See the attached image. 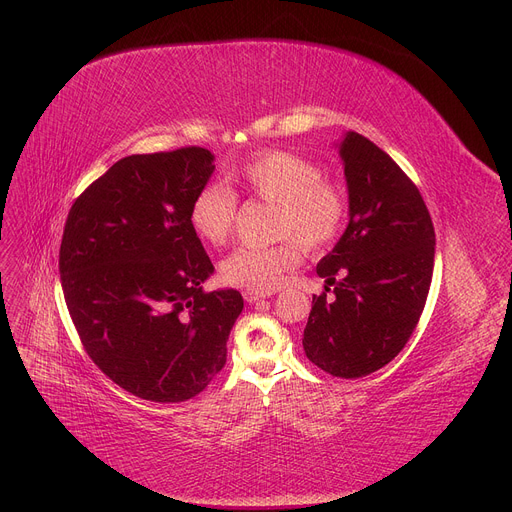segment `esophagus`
Listing matches in <instances>:
<instances>
[{"label":"esophagus","instance_id":"34e87169","mask_svg":"<svg viewBox=\"0 0 512 512\" xmlns=\"http://www.w3.org/2000/svg\"><path fill=\"white\" fill-rule=\"evenodd\" d=\"M270 295H273V291H254V289H246L244 291V299H246L248 304L262 302V299H268Z\"/></svg>","mask_w":512,"mask_h":512}]
</instances>
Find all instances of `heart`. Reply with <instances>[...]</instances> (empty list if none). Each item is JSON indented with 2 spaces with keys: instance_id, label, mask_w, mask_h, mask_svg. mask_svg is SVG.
<instances>
[{
  "instance_id": "obj_1",
  "label": "heart",
  "mask_w": 512,
  "mask_h": 512,
  "mask_svg": "<svg viewBox=\"0 0 512 512\" xmlns=\"http://www.w3.org/2000/svg\"><path fill=\"white\" fill-rule=\"evenodd\" d=\"M227 182L252 198L275 204V246L237 248L221 264L229 285L273 291L285 273L302 262V243L322 250L341 235L347 221V198L341 186L324 177L320 165L287 150H260L227 173ZM237 215V196L223 184H208L190 204V225L202 242L225 244Z\"/></svg>"
}]
</instances>
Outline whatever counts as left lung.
<instances>
[{
    "label": "left lung",
    "instance_id": "left-lung-1",
    "mask_svg": "<svg viewBox=\"0 0 512 512\" xmlns=\"http://www.w3.org/2000/svg\"><path fill=\"white\" fill-rule=\"evenodd\" d=\"M349 192L345 233L316 266L324 289L304 328L312 364L339 378H362L409 341L424 312L436 235L426 202L403 169L357 132L337 144Z\"/></svg>",
    "mask_w": 512,
    "mask_h": 512
}]
</instances>
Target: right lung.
Segmentation results:
<instances>
[{
  "mask_svg": "<svg viewBox=\"0 0 512 512\" xmlns=\"http://www.w3.org/2000/svg\"><path fill=\"white\" fill-rule=\"evenodd\" d=\"M213 161L200 146L126 157L76 198L64 227L59 275L78 337L105 376L144 401L202 393L244 310L235 289L202 291L215 266L190 204Z\"/></svg>",
  "mask_w": 512,
  "mask_h": 512,
  "instance_id": "right-lung-1",
  "label": "right lung"
}]
</instances>
